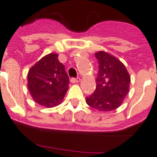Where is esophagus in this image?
<instances>
[{
    "instance_id": "1",
    "label": "esophagus",
    "mask_w": 157,
    "mask_h": 157,
    "mask_svg": "<svg viewBox=\"0 0 157 157\" xmlns=\"http://www.w3.org/2000/svg\"><path fill=\"white\" fill-rule=\"evenodd\" d=\"M71 83H78L80 81V78H71Z\"/></svg>"
}]
</instances>
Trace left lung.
Listing matches in <instances>:
<instances>
[{"instance_id": "obj_1", "label": "left lung", "mask_w": 157, "mask_h": 157, "mask_svg": "<svg viewBox=\"0 0 157 157\" xmlns=\"http://www.w3.org/2000/svg\"><path fill=\"white\" fill-rule=\"evenodd\" d=\"M98 62L95 91L86 103L99 112H111L121 106L129 93L130 76L122 62L112 54L95 53Z\"/></svg>"}]
</instances>
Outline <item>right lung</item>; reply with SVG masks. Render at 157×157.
<instances>
[{
  "mask_svg": "<svg viewBox=\"0 0 157 157\" xmlns=\"http://www.w3.org/2000/svg\"><path fill=\"white\" fill-rule=\"evenodd\" d=\"M58 54L50 53L36 63L28 74V88L36 103L45 107L62 103L69 86L65 67Z\"/></svg>",
  "mask_w": 157,
  "mask_h": 157,
  "instance_id": "add662e5",
  "label": "right lung"
}]
</instances>
